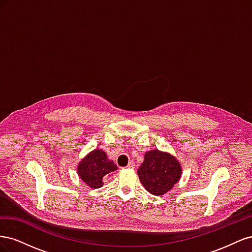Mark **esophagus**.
<instances>
[{"instance_id": "34e87169", "label": "esophagus", "mask_w": 252, "mask_h": 252, "mask_svg": "<svg viewBox=\"0 0 252 252\" xmlns=\"http://www.w3.org/2000/svg\"><path fill=\"white\" fill-rule=\"evenodd\" d=\"M134 166H135L134 162H133V161H130V162H129V164L127 165L126 168H128V169H133V168H134Z\"/></svg>"}]
</instances>
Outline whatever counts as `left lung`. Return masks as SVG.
Returning a JSON list of instances; mask_svg holds the SVG:
<instances>
[{
    "instance_id": "obj_1",
    "label": "left lung",
    "mask_w": 252,
    "mask_h": 252,
    "mask_svg": "<svg viewBox=\"0 0 252 252\" xmlns=\"http://www.w3.org/2000/svg\"><path fill=\"white\" fill-rule=\"evenodd\" d=\"M138 174L149 193L163 195L179 182L182 168L180 162L173 156L155 149L145 154Z\"/></svg>"
}]
</instances>
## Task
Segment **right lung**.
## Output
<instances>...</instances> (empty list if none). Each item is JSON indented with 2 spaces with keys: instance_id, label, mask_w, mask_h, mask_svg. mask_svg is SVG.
<instances>
[{
  "instance_id": "1",
  "label": "right lung",
  "mask_w": 252,
  "mask_h": 252,
  "mask_svg": "<svg viewBox=\"0 0 252 252\" xmlns=\"http://www.w3.org/2000/svg\"><path fill=\"white\" fill-rule=\"evenodd\" d=\"M118 167L107 158L102 149H94L80 162L78 174L81 180L91 188L103 186L104 175L117 170Z\"/></svg>"
}]
</instances>
